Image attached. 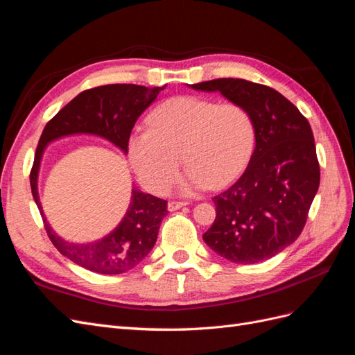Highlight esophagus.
<instances>
[{
	"mask_svg": "<svg viewBox=\"0 0 355 355\" xmlns=\"http://www.w3.org/2000/svg\"><path fill=\"white\" fill-rule=\"evenodd\" d=\"M185 206H188V202H184V201H170V202L167 204V209H168L170 211H175V210H179V209L185 207Z\"/></svg>",
	"mask_w": 355,
	"mask_h": 355,
	"instance_id": "1",
	"label": "esophagus"
}]
</instances>
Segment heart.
Returning a JSON list of instances; mask_svg holds the SVG:
<instances>
[{"label": "heart", "mask_w": 355, "mask_h": 355, "mask_svg": "<svg viewBox=\"0 0 355 355\" xmlns=\"http://www.w3.org/2000/svg\"><path fill=\"white\" fill-rule=\"evenodd\" d=\"M148 124L130 136L127 149L137 179L158 196L175 184L180 155L188 167L180 191L192 194L231 184L253 153V118L237 102L179 96L157 106Z\"/></svg>", "instance_id": "1"}]
</instances>
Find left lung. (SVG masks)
<instances>
[{"label": "left lung", "mask_w": 355, "mask_h": 355, "mask_svg": "<svg viewBox=\"0 0 355 355\" xmlns=\"http://www.w3.org/2000/svg\"><path fill=\"white\" fill-rule=\"evenodd\" d=\"M220 92L250 112L254 151L240 179L213 197L216 219L202 240L225 259L257 263L295 243L320 185L314 135L306 118L282 93L240 78L191 84Z\"/></svg>", "instance_id": "8db88e82"}]
</instances>
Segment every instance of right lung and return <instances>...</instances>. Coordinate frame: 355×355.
<instances>
[{"label": "right lung", "instance_id": "right-lung-1", "mask_svg": "<svg viewBox=\"0 0 355 355\" xmlns=\"http://www.w3.org/2000/svg\"><path fill=\"white\" fill-rule=\"evenodd\" d=\"M163 87L148 89L136 84H108L81 92L46 124L31 170V191L53 245L85 270L115 275L141 263L153 250L167 201L133 188L128 210L120 225L102 240L77 244L60 239L51 230L38 197V171L46 146L63 136L94 135L106 139L123 153L128 151L132 128Z\"/></svg>", "mask_w": 355, "mask_h": 355}]
</instances>
